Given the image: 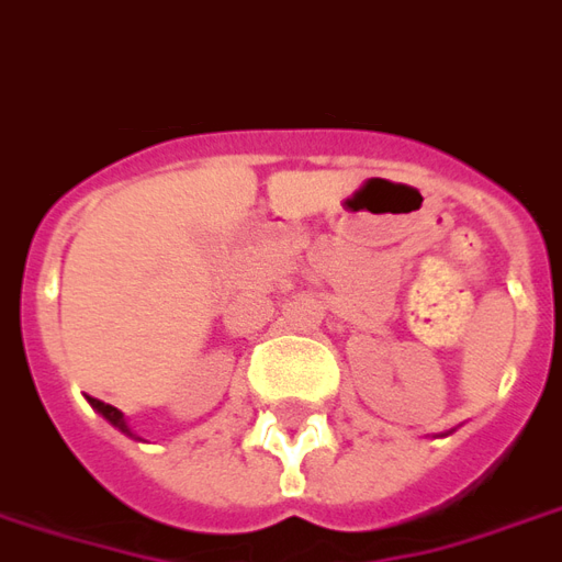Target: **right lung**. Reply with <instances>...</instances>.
Returning <instances> with one entry per match:
<instances>
[{
	"instance_id": "1",
	"label": "right lung",
	"mask_w": 562,
	"mask_h": 562,
	"mask_svg": "<svg viewBox=\"0 0 562 562\" xmlns=\"http://www.w3.org/2000/svg\"><path fill=\"white\" fill-rule=\"evenodd\" d=\"M89 402H91V408H94V411H98V414H103V417L110 419L115 429H122L124 435H133V431L127 429V423H124L122 411L112 408V405H106V402H101V398H89Z\"/></svg>"
}]
</instances>
